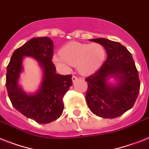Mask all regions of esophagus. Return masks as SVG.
Here are the masks:
<instances>
[{
	"instance_id": "obj_1",
	"label": "esophagus",
	"mask_w": 149,
	"mask_h": 149,
	"mask_svg": "<svg viewBox=\"0 0 149 149\" xmlns=\"http://www.w3.org/2000/svg\"><path fill=\"white\" fill-rule=\"evenodd\" d=\"M77 79H78V77H77V76H72V82H73V83H74V82H76Z\"/></svg>"
}]
</instances>
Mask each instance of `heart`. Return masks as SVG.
Returning a JSON list of instances; mask_svg holds the SVG:
<instances>
[{"label":"heart","instance_id":"obj_1","mask_svg":"<svg viewBox=\"0 0 149 149\" xmlns=\"http://www.w3.org/2000/svg\"><path fill=\"white\" fill-rule=\"evenodd\" d=\"M106 50L99 43H71L60 49V55H54V63L61 68L69 70L70 65L77 66L83 75H89L97 70L103 63Z\"/></svg>","mask_w":149,"mask_h":149}]
</instances>
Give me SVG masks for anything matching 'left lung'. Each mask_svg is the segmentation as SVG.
I'll return each instance as SVG.
<instances>
[{"label":"left lung","mask_w":149,"mask_h":149,"mask_svg":"<svg viewBox=\"0 0 149 149\" xmlns=\"http://www.w3.org/2000/svg\"><path fill=\"white\" fill-rule=\"evenodd\" d=\"M90 41L103 46L107 59L95 73L85 79L87 105L98 116L116 118L133 107L140 90L139 72L131 53L121 43L104 38ZM109 76L119 79L118 85L112 87L106 83Z\"/></svg>","instance_id":"1"}]
</instances>
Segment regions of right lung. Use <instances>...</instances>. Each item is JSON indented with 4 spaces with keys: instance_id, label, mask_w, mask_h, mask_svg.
Here are the masks:
<instances>
[{
    "instance_id": "add662e5",
    "label": "right lung",
    "mask_w": 149,
    "mask_h": 149,
    "mask_svg": "<svg viewBox=\"0 0 149 149\" xmlns=\"http://www.w3.org/2000/svg\"><path fill=\"white\" fill-rule=\"evenodd\" d=\"M53 55L51 40L47 37H37L16 49L7 67L6 87L12 105L24 116L40 124L52 123L60 118L64 108L63 98L72 84V75L56 73ZM25 55L35 58L44 70L41 86L34 95L24 93L17 84Z\"/></svg>"
}]
</instances>
